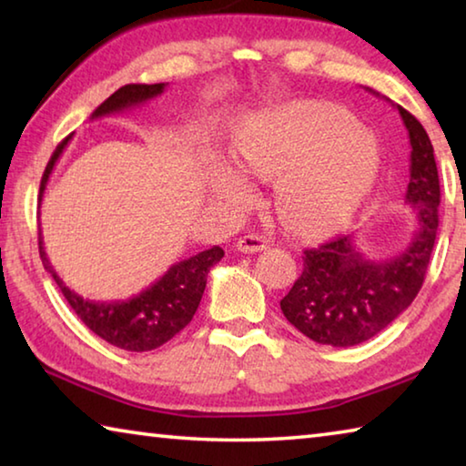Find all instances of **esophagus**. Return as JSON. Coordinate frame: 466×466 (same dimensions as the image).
I'll return each mask as SVG.
<instances>
[{"mask_svg":"<svg viewBox=\"0 0 466 466\" xmlns=\"http://www.w3.org/2000/svg\"><path fill=\"white\" fill-rule=\"evenodd\" d=\"M267 242L263 236L258 234H247V236H240L238 242H236V248H238L240 252H248V255H252V252H261L265 250Z\"/></svg>","mask_w":466,"mask_h":466,"instance_id":"34e87169","label":"esophagus"}]
</instances>
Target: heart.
I'll list each match as a JSON object with an SVG mask.
<instances>
[{"label":"heart","mask_w":466,"mask_h":466,"mask_svg":"<svg viewBox=\"0 0 466 466\" xmlns=\"http://www.w3.org/2000/svg\"><path fill=\"white\" fill-rule=\"evenodd\" d=\"M236 152L250 175L279 178V214L310 234L350 222L382 172L378 139L358 127L350 110L330 102H296L252 121L240 133ZM211 187L232 208L255 199L248 177L230 164H218Z\"/></svg>","instance_id":"1"}]
</instances>
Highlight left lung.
<instances>
[{"label": "left lung", "mask_w": 466, "mask_h": 466, "mask_svg": "<svg viewBox=\"0 0 466 466\" xmlns=\"http://www.w3.org/2000/svg\"><path fill=\"white\" fill-rule=\"evenodd\" d=\"M397 108L411 141L405 199L417 211V230L405 250L384 261H370L353 236L304 250L302 275L279 304L299 333L322 345L368 341L407 310L423 286L438 232L440 178L423 125Z\"/></svg>", "instance_id": "8db88e82"}]
</instances>
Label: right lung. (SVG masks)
I'll use <instances>...</instances> for the list:
<instances>
[{
    "label": "right lung",
    "instance_id": "obj_1",
    "mask_svg": "<svg viewBox=\"0 0 466 466\" xmlns=\"http://www.w3.org/2000/svg\"><path fill=\"white\" fill-rule=\"evenodd\" d=\"M167 86L168 84L123 86V88L110 94L94 110L90 119H100V116L121 113V110L144 105V102L160 96ZM69 139H72V136L61 141L57 149L53 152L49 164H46L41 180V199L46 180H49L55 164H57ZM38 252H41L45 269L51 273V278L59 286L61 294L66 296L67 304L72 306L84 325L100 339H105L106 343L121 347L125 351H152L156 347L170 341L178 330H183L191 322L193 314L197 312V306L201 302L209 269L222 261L224 257V250L219 247L208 248L199 252V255L188 257L185 261L172 265L160 279L137 296L129 299H116V302H96V299L82 298L63 283L57 271L49 263V258H46L41 234H38Z\"/></svg>",
    "mask_w": 466,
    "mask_h": 466
}]
</instances>
